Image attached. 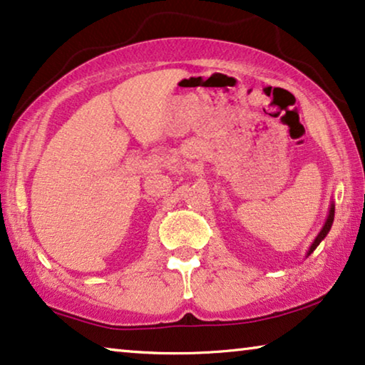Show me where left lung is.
<instances>
[{
	"instance_id": "left-lung-1",
	"label": "left lung",
	"mask_w": 365,
	"mask_h": 365,
	"mask_svg": "<svg viewBox=\"0 0 365 365\" xmlns=\"http://www.w3.org/2000/svg\"><path fill=\"white\" fill-rule=\"evenodd\" d=\"M333 221H334V201H331V206H329V213H328V217H326V221H324V225H323V227H322V231L318 232V236L314 237V241L312 242V246H309V249H308V252H307V257L309 254H312L314 249H317L318 246H319V242L323 241V239L328 236V232H329V230H331V226H333Z\"/></svg>"
}]
</instances>
